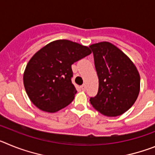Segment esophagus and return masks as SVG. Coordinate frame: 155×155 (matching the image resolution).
Masks as SVG:
<instances>
[{
  "label": "esophagus",
  "mask_w": 155,
  "mask_h": 155,
  "mask_svg": "<svg viewBox=\"0 0 155 155\" xmlns=\"http://www.w3.org/2000/svg\"><path fill=\"white\" fill-rule=\"evenodd\" d=\"M86 84H82L81 86V88L82 90H83V91H85L86 90Z\"/></svg>",
  "instance_id": "34e87169"
}]
</instances>
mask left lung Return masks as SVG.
Masks as SVG:
<instances>
[{
    "mask_svg": "<svg viewBox=\"0 0 155 155\" xmlns=\"http://www.w3.org/2000/svg\"><path fill=\"white\" fill-rule=\"evenodd\" d=\"M94 54L98 91L90 102L101 114L115 117L136 102L140 88V74L130 59L109 42L89 46Z\"/></svg>",
    "mask_w": 155,
    "mask_h": 155,
    "instance_id": "obj_1",
    "label": "left lung"
}]
</instances>
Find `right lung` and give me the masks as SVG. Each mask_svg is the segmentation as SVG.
Listing matches in <instances>:
<instances>
[{"label":"right lung","instance_id":"add662e5","mask_svg":"<svg viewBox=\"0 0 155 155\" xmlns=\"http://www.w3.org/2000/svg\"><path fill=\"white\" fill-rule=\"evenodd\" d=\"M91 53L89 47L68 39L53 41L41 48L30 59L23 74L31 102L46 113L68 106L77 93L71 82V65Z\"/></svg>","mask_w":155,"mask_h":155}]
</instances>
